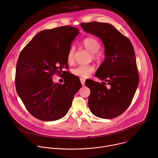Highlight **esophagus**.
I'll list each match as a JSON object with an SVG mask.
<instances>
[{
  "mask_svg": "<svg viewBox=\"0 0 158 158\" xmlns=\"http://www.w3.org/2000/svg\"><path fill=\"white\" fill-rule=\"evenodd\" d=\"M80 81H81V82L82 85H85V79L84 78L81 77V78L80 79Z\"/></svg>",
  "mask_w": 158,
  "mask_h": 158,
  "instance_id": "34e87169",
  "label": "esophagus"
}]
</instances>
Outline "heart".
Returning <instances> with one entry per match:
<instances>
[{
    "label": "heart",
    "instance_id": "heart-1",
    "mask_svg": "<svg viewBox=\"0 0 158 158\" xmlns=\"http://www.w3.org/2000/svg\"><path fill=\"white\" fill-rule=\"evenodd\" d=\"M82 46L88 51L92 53L93 59L99 60L101 55L98 52L101 48V45L98 40L94 37H86L82 42ZM75 48L74 46H71L67 54V60L69 63H72L74 59ZM94 71V67L92 65H83L77 67L73 70V73L76 76L81 77H87Z\"/></svg>",
    "mask_w": 158,
    "mask_h": 158
}]
</instances>
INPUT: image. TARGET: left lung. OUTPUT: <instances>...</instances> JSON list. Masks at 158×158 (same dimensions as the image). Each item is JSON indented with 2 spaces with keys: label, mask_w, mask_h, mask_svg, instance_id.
Returning a JSON list of instances; mask_svg holds the SVG:
<instances>
[{
  "label": "left lung",
  "mask_w": 158,
  "mask_h": 158,
  "mask_svg": "<svg viewBox=\"0 0 158 158\" xmlns=\"http://www.w3.org/2000/svg\"><path fill=\"white\" fill-rule=\"evenodd\" d=\"M81 26L84 31L99 37L105 47V59L96 74L104 81H85L86 86L91 90L89 107L98 118H115L128 108L139 84L132 44L111 24L94 21Z\"/></svg>",
  "instance_id": "left-lung-1"
}]
</instances>
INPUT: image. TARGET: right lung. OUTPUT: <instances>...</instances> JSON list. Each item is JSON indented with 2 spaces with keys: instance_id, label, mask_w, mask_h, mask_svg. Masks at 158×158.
Instances as JSON below:
<instances>
[{
  "instance_id": "1",
  "label": "right lung",
  "mask_w": 158,
  "mask_h": 158,
  "mask_svg": "<svg viewBox=\"0 0 158 158\" xmlns=\"http://www.w3.org/2000/svg\"><path fill=\"white\" fill-rule=\"evenodd\" d=\"M79 29L69 26L44 30L21 51L16 65L17 93L30 113L37 119H61L71 107L82 87L78 77L69 74L64 84L54 83L52 76L67 71V54ZM64 79V78H63Z\"/></svg>"
}]
</instances>
